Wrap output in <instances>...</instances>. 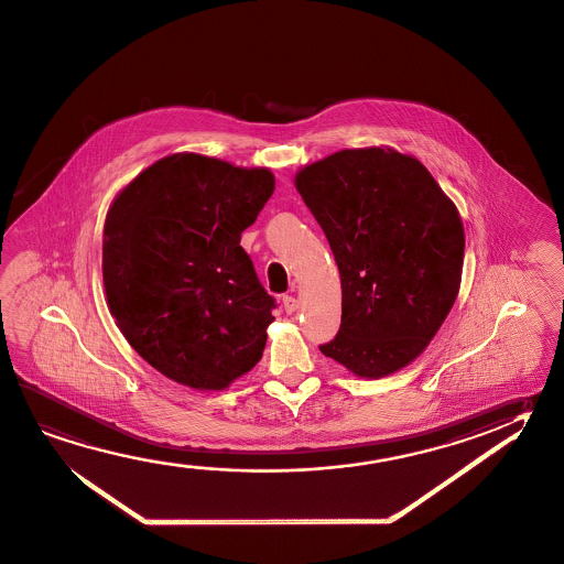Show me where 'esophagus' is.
I'll return each mask as SVG.
<instances>
[{
	"label": "esophagus",
	"mask_w": 564,
	"mask_h": 564,
	"mask_svg": "<svg viewBox=\"0 0 564 564\" xmlns=\"http://www.w3.org/2000/svg\"><path fill=\"white\" fill-rule=\"evenodd\" d=\"M282 306H284V312L286 314H294L297 310V300L294 296H284L282 297Z\"/></svg>",
	"instance_id": "34e87169"
}]
</instances>
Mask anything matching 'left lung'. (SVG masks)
Instances as JSON below:
<instances>
[{"label":"left lung","instance_id":"obj_1","mask_svg":"<svg viewBox=\"0 0 564 564\" xmlns=\"http://www.w3.org/2000/svg\"><path fill=\"white\" fill-rule=\"evenodd\" d=\"M341 276V327L319 351L361 379L412 364L458 297L464 225L416 158L392 148L332 153L296 173Z\"/></svg>","mask_w":564,"mask_h":564}]
</instances>
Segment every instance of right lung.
<instances>
[{
	"mask_svg": "<svg viewBox=\"0 0 564 564\" xmlns=\"http://www.w3.org/2000/svg\"><path fill=\"white\" fill-rule=\"evenodd\" d=\"M274 193L267 167L173 153L112 200L106 302L128 344L167 379L223 391L260 361L274 297L240 247Z\"/></svg>",
	"mask_w": 564,
	"mask_h": 564,
	"instance_id": "right-lung-1",
	"label": "right lung"
}]
</instances>
